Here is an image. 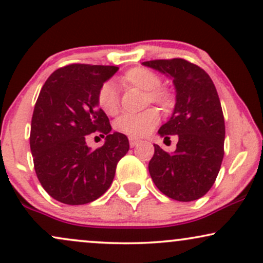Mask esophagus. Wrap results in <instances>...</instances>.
<instances>
[{
    "label": "esophagus",
    "mask_w": 263,
    "mask_h": 263,
    "mask_svg": "<svg viewBox=\"0 0 263 263\" xmlns=\"http://www.w3.org/2000/svg\"><path fill=\"white\" fill-rule=\"evenodd\" d=\"M128 141H129V146H131V147H136L138 143L141 142V141L138 140V138H135V137H129Z\"/></svg>",
    "instance_id": "34e87169"
}]
</instances>
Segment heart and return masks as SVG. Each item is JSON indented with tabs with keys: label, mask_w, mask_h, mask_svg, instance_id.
Returning <instances> with one entry per match:
<instances>
[{
	"label": "heart",
	"mask_w": 263,
	"mask_h": 263,
	"mask_svg": "<svg viewBox=\"0 0 263 263\" xmlns=\"http://www.w3.org/2000/svg\"><path fill=\"white\" fill-rule=\"evenodd\" d=\"M125 85L134 86L142 91H146V103H155L160 107H167L171 105L172 97L167 89L160 88L161 80L155 72L143 67H136L127 71L121 77ZM100 107L103 112L114 116L120 109V92L116 82L107 81L101 86L99 91ZM160 122V115L154 108L145 109L140 114H125L115 121V129L129 137H145L151 134Z\"/></svg>",
	"instance_id": "heart-1"
}]
</instances>
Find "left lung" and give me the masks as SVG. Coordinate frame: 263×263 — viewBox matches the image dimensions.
Wrapping results in <instances>:
<instances>
[{"mask_svg":"<svg viewBox=\"0 0 263 263\" xmlns=\"http://www.w3.org/2000/svg\"><path fill=\"white\" fill-rule=\"evenodd\" d=\"M172 80L176 103L171 117L158 129L163 141L176 136L171 154L155 146L148 171L156 187L172 200L190 202L206 195L223 160L224 120L211 77L182 59L142 63Z\"/></svg>","mask_w":263,"mask_h":263,"instance_id":"8db88e82","label":"left lung"}]
</instances>
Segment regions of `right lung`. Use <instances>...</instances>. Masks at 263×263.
Returning <instances> with one entry per match:
<instances>
[{"mask_svg": "<svg viewBox=\"0 0 263 263\" xmlns=\"http://www.w3.org/2000/svg\"><path fill=\"white\" fill-rule=\"evenodd\" d=\"M117 71L115 66H66L40 92L30 136L34 171L45 191L62 203L86 204L101 197L128 152V138L112 134L97 100L101 86ZM96 130L105 143L92 150L85 138Z\"/></svg>", "mask_w": 263, "mask_h": 263, "instance_id": "add662e5", "label": "right lung"}]
</instances>
